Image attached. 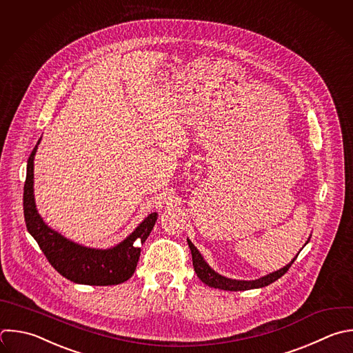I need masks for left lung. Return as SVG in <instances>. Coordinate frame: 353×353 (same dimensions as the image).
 I'll return each instance as SVG.
<instances>
[{
    "label": "left lung",
    "mask_w": 353,
    "mask_h": 353,
    "mask_svg": "<svg viewBox=\"0 0 353 353\" xmlns=\"http://www.w3.org/2000/svg\"><path fill=\"white\" fill-rule=\"evenodd\" d=\"M188 244L190 247L192 251V259H193V268L196 274L199 276V279L207 284L208 287L212 288H219V290H226V291H244V290H252V288H259V287H265L273 281H276L277 279H280L292 265V262L296 259V256L284 268H281L280 270H276L273 273H269L268 276H263L261 279L256 280H250V281H244V280H233V279H228L223 277L221 274H218L216 272H214L203 259L201 254L197 251V248L193 245V243L188 239Z\"/></svg>",
    "instance_id": "left-lung-1"
}]
</instances>
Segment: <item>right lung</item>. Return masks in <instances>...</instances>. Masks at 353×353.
Wrapping results in <instances>:
<instances>
[{"instance_id": "add662e5", "label": "right lung", "mask_w": 353, "mask_h": 353, "mask_svg": "<svg viewBox=\"0 0 353 353\" xmlns=\"http://www.w3.org/2000/svg\"><path fill=\"white\" fill-rule=\"evenodd\" d=\"M37 145L28 160V175L23 189V214L26 228L39 243L46 258L63 277L79 284L114 285L127 281L134 274L139 261L141 248L138 244L143 243L150 234L157 221V214H150L123 243L109 250L83 247L65 239L58 232L48 228L36 210L33 161Z\"/></svg>"}]
</instances>
